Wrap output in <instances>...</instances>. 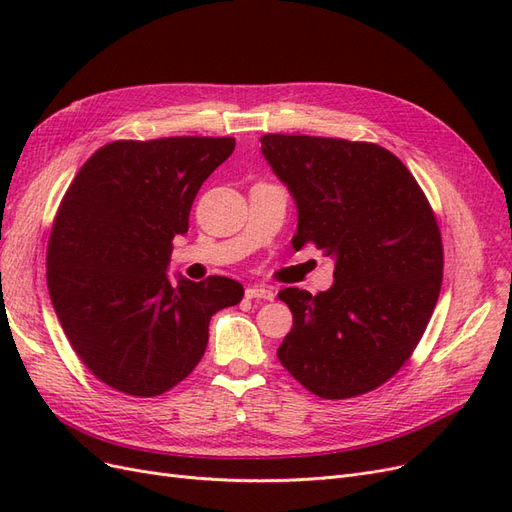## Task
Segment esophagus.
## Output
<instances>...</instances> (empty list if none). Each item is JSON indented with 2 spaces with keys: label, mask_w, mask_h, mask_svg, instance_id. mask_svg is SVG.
Masks as SVG:
<instances>
[{
  "label": "esophagus",
  "mask_w": 512,
  "mask_h": 512,
  "mask_svg": "<svg viewBox=\"0 0 512 512\" xmlns=\"http://www.w3.org/2000/svg\"><path fill=\"white\" fill-rule=\"evenodd\" d=\"M245 297L247 299H265V301H273V297H275V292H273V288H269V286H247L245 288Z\"/></svg>",
  "instance_id": "esophagus-1"
}]
</instances>
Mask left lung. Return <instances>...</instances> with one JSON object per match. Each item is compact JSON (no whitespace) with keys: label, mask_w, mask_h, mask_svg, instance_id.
Listing matches in <instances>:
<instances>
[{"label":"left lung","mask_w":512,"mask_h":512,"mask_svg":"<svg viewBox=\"0 0 512 512\" xmlns=\"http://www.w3.org/2000/svg\"><path fill=\"white\" fill-rule=\"evenodd\" d=\"M260 151L297 203L294 250L335 258V284L284 288L292 329L277 359L307 391L348 399L401 369L427 329L442 286L436 215L410 170L374 143L265 134Z\"/></svg>","instance_id":"8db88e82"}]
</instances>
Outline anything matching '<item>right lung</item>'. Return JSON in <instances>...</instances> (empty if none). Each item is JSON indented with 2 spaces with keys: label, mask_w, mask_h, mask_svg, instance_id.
Here are the masks:
<instances>
[{
  "label": "right lung",
  "mask_w": 512,
  "mask_h": 512,
  "mask_svg": "<svg viewBox=\"0 0 512 512\" xmlns=\"http://www.w3.org/2000/svg\"><path fill=\"white\" fill-rule=\"evenodd\" d=\"M232 149L230 136L113 141L61 198L46 250L51 301L79 359L119 393L156 397L188 378L211 316L243 299L230 277L170 286L166 275L200 185Z\"/></svg>",
  "instance_id": "add662e5"
}]
</instances>
